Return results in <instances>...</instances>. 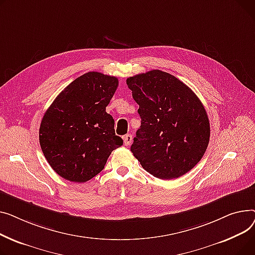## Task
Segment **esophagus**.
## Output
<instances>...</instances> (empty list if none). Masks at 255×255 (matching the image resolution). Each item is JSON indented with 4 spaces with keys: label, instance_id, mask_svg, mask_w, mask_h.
<instances>
[{
    "label": "esophagus",
    "instance_id": "esophagus-1",
    "mask_svg": "<svg viewBox=\"0 0 255 255\" xmlns=\"http://www.w3.org/2000/svg\"><path fill=\"white\" fill-rule=\"evenodd\" d=\"M123 139H124V144L126 146H128V145H130V143L132 141V136H131V134L128 133V134H125V136L123 137Z\"/></svg>",
    "mask_w": 255,
    "mask_h": 255
}]
</instances>
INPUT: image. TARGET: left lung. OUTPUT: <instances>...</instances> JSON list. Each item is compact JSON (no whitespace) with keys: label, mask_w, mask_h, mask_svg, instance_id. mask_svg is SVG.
Masks as SVG:
<instances>
[{"label":"left lung","mask_w":255,"mask_h":255,"mask_svg":"<svg viewBox=\"0 0 255 255\" xmlns=\"http://www.w3.org/2000/svg\"><path fill=\"white\" fill-rule=\"evenodd\" d=\"M127 84L141 117L130 146L133 156L159 179L189 172L203 157L210 139L209 118L197 95L160 70L134 75Z\"/></svg>","instance_id":"8db88e82"}]
</instances>
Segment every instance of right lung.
Returning a JSON list of instances; mask_svg holds the SVG:
<instances>
[{
	"instance_id": "right-lung-1",
	"label": "right lung",
	"mask_w": 255,
	"mask_h": 255,
	"mask_svg": "<svg viewBox=\"0 0 255 255\" xmlns=\"http://www.w3.org/2000/svg\"><path fill=\"white\" fill-rule=\"evenodd\" d=\"M118 79L88 72L75 79L45 112L39 141L56 174L72 182H86L105 167L123 139L115 134L114 119L106 112Z\"/></svg>"
}]
</instances>
